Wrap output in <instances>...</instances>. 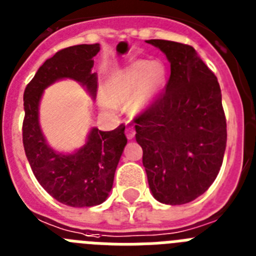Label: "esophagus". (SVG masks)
<instances>
[{
	"label": "esophagus",
	"mask_w": 256,
	"mask_h": 256,
	"mask_svg": "<svg viewBox=\"0 0 256 256\" xmlns=\"http://www.w3.org/2000/svg\"><path fill=\"white\" fill-rule=\"evenodd\" d=\"M125 134H126V136H128V139H132V138L135 136V130H134V128H131V126H128V128H126Z\"/></svg>",
	"instance_id": "1"
}]
</instances>
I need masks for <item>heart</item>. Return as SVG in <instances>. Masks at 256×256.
<instances>
[{
    "instance_id": "b5f03b06",
    "label": "heart",
    "mask_w": 256,
    "mask_h": 256,
    "mask_svg": "<svg viewBox=\"0 0 256 256\" xmlns=\"http://www.w3.org/2000/svg\"><path fill=\"white\" fill-rule=\"evenodd\" d=\"M165 80V70L158 62H136L121 70L106 85L108 100L103 106L110 110L113 104L130 100L132 110H142L153 99Z\"/></svg>"
}]
</instances>
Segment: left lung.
I'll return each instance as SVG.
<instances>
[{
  "label": "left lung",
  "instance_id": "left-lung-1",
  "mask_svg": "<svg viewBox=\"0 0 256 256\" xmlns=\"http://www.w3.org/2000/svg\"><path fill=\"white\" fill-rule=\"evenodd\" d=\"M146 42L165 52L171 73L164 92L134 118L135 139L154 198L183 205L208 190L223 164L226 120L220 86L192 46Z\"/></svg>",
  "mask_w": 256,
  "mask_h": 256
}]
</instances>
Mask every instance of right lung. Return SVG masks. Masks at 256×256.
I'll use <instances>...</instances> for the list:
<instances>
[{
	"instance_id": "1",
	"label": "right lung",
	"mask_w": 256,
	"mask_h": 256,
	"mask_svg": "<svg viewBox=\"0 0 256 256\" xmlns=\"http://www.w3.org/2000/svg\"><path fill=\"white\" fill-rule=\"evenodd\" d=\"M99 44L59 50L38 68L24 90L23 144L36 179L56 201L73 208L100 205L108 197L114 172L128 139L125 125L112 131L92 128L88 143L74 154H60L46 144L38 125V103L44 88L60 78L81 82L91 94L96 91L92 58Z\"/></svg>"
}]
</instances>
